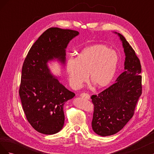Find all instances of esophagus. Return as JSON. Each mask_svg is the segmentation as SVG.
I'll use <instances>...</instances> for the list:
<instances>
[{
	"instance_id": "obj_1",
	"label": "esophagus",
	"mask_w": 154,
	"mask_h": 154,
	"mask_svg": "<svg viewBox=\"0 0 154 154\" xmlns=\"http://www.w3.org/2000/svg\"><path fill=\"white\" fill-rule=\"evenodd\" d=\"M80 97H83V98H85L86 100H89L90 99L89 94H87V93H82V94H80Z\"/></svg>"
}]
</instances>
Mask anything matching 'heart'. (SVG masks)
Returning <instances> with one entry per match:
<instances>
[{"mask_svg": "<svg viewBox=\"0 0 154 154\" xmlns=\"http://www.w3.org/2000/svg\"><path fill=\"white\" fill-rule=\"evenodd\" d=\"M118 55L103 44H94L82 49L76 58H70L66 64L69 84L74 89L87 80L102 88L113 80L117 71Z\"/></svg>", "mask_w": 154, "mask_h": 154, "instance_id": "heart-1", "label": "heart"}]
</instances>
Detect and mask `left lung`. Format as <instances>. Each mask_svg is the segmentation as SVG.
I'll list each match as a JSON object with an SVG mask.
<instances>
[{"label": "left lung", "mask_w": 154, "mask_h": 154, "mask_svg": "<svg viewBox=\"0 0 154 154\" xmlns=\"http://www.w3.org/2000/svg\"><path fill=\"white\" fill-rule=\"evenodd\" d=\"M118 34L125 54V71L116 82L98 95H92L94 113L92 128L101 136L114 135L120 131L134 114L142 94L141 66L139 59L125 37Z\"/></svg>", "instance_id": "8db88e82"}]
</instances>
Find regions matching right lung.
Returning a JSON list of instances; mask_svg holds the SVG:
<instances>
[{"label":"right lung","instance_id":"right-lung-1","mask_svg":"<svg viewBox=\"0 0 154 154\" xmlns=\"http://www.w3.org/2000/svg\"><path fill=\"white\" fill-rule=\"evenodd\" d=\"M79 32L51 27L29 49L22 69L19 95L26 118L35 130L51 135L63 127V105L75 94L51 74L48 63L57 59L65 64L66 49Z\"/></svg>","mask_w":154,"mask_h":154}]
</instances>
